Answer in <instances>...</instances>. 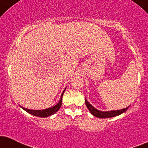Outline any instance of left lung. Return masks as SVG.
I'll return each instance as SVG.
<instances>
[{
	"label": "left lung",
	"instance_id": "8db88e82",
	"mask_svg": "<svg viewBox=\"0 0 148 148\" xmlns=\"http://www.w3.org/2000/svg\"><path fill=\"white\" fill-rule=\"evenodd\" d=\"M86 105L87 108L88 109V110L90 111L91 114L93 115H94L95 117H97L99 119H108V118H112L115 117V116H117V115H121L123 112H126L127 110V109L129 108V107H127L126 108H123L122 110H112V111H100L97 110L96 108H94L86 99H85Z\"/></svg>",
	"mask_w": 148,
	"mask_h": 148
}]
</instances>
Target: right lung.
I'll list each match as a JSON object with an SVG mask.
<instances>
[{"label":"right lung","mask_w":148,"mask_h":148,"mask_svg":"<svg viewBox=\"0 0 148 148\" xmlns=\"http://www.w3.org/2000/svg\"><path fill=\"white\" fill-rule=\"evenodd\" d=\"M64 91H65V89L63 91L62 94L60 102H59L57 105H54V106L51 107V108H47V109L29 110V109H27V108H23V107H22V106H20V107L22 108V109L25 110L26 112H27L28 113L31 114V115H35V116H37V117L46 118V117H48V116H50V115H54V113H56V112H57V111L60 110V107H61V105H62V97H63V94H64Z\"/></svg>","instance_id":"1"}]
</instances>
